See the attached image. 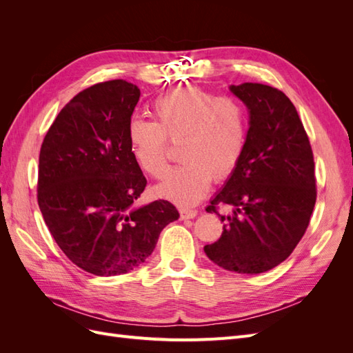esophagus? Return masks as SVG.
I'll return each instance as SVG.
<instances>
[{
    "label": "esophagus",
    "mask_w": 353,
    "mask_h": 353,
    "mask_svg": "<svg viewBox=\"0 0 353 353\" xmlns=\"http://www.w3.org/2000/svg\"><path fill=\"white\" fill-rule=\"evenodd\" d=\"M179 215H181V219H193V218L197 216V212L196 210H188V209H181Z\"/></svg>",
    "instance_id": "obj_1"
}]
</instances>
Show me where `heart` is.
<instances>
[{
    "label": "heart",
    "mask_w": 353,
    "mask_h": 353,
    "mask_svg": "<svg viewBox=\"0 0 353 353\" xmlns=\"http://www.w3.org/2000/svg\"><path fill=\"white\" fill-rule=\"evenodd\" d=\"M153 121L134 117L126 137L135 162L147 175L163 178L168 141L179 143L183 163L170 170L156 194L179 206H193L208 194L212 178L221 183L237 169L248 137V112L232 95L200 87L169 91L152 104Z\"/></svg>",
    "instance_id": "1"
}]
</instances>
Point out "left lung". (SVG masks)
Here are the masks:
<instances>
[{"label": "left lung", "mask_w": 353, "mask_h": 353, "mask_svg": "<svg viewBox=\"0 0 353 353\" xmlns=\"http://www.w3.org/2000/svg\"><path fill=\"white\" fill-rule=\"evenodd\" d=\"M230 90L248 105L250 122L240 163L208 212L233 208L221 216L219 240L205 245L223 270L261 274L292 254L311 221L316 200L311 143L287 95L263 83L244 82Z\"/></svg>", "instance_id": "1"}]
</instances>
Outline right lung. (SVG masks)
Instances as JSON below:
<instances>
[{
	"mask_svg": "<svg viewBox=\"0 0 353 353\" xmlns=\"http://www.w3.org/2000/svg\"><path fill=\"white\" fill-rule=\"evenodd\" d=\"M138 100L131 82L95 83L60 110L41 145L42 216L63 253L94 275L135 270L179 218L166 200L135 206L147 184L126 137Z\"/></svg>",
	"mask_w": 353,
	"mask_h": 353,
	"instance_id": "1",
	"label": "right lung"
}]
</instances>
